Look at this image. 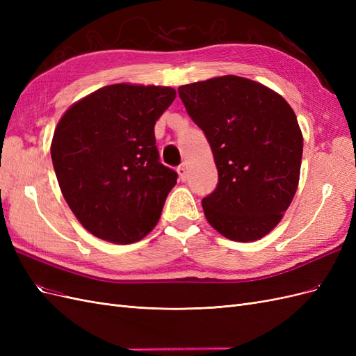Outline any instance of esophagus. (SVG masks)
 I'll use <instances>...</instances> for the list:
<instances>
[{
    "mask_svg": "<svg viewBox=\"0 0 356 356\" xmlns=\"http://www.w3.org/2000/svg\"><path fill=\"white\" fill-rule=\"evenodd\" d=\"M178 174H179V179L181 181H186L187 179V165L186 163H181L178 166Z\"/></svg>",
    "mask_w": 356,
    "mask_h": 356,
    "instance_id": "esophagus-1",
    "label": "esophagus"
}]
</instances>
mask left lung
<instances>
[{
	"label": "left lung",
	"instance_id": "left-lung-1",
	"mask_svg": "<svg viewBox=\"0 0 356 356\" xmlns=\"http://www.w3.org/2000/svg\"><path fill=\"white\" fill-rule=\"evenodd\" d=\"M178 93L218 169L217 188L202 200L204 217L230 241L261 239L298 187L303 135L293 108L279 93L238 75L179 86Z\"/></svg>",
	"mask_w": 356,
	"mask_h": 356
}]
</instances>
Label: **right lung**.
Instances as JSON below:
<instances>
[{
  "instance_id": "obj_1",
  "label": "right lung",
  "mask_w": 356,
  "mask_h": 356,
  "mask_svg": "<svg viewBox=\"0 0 356 356\" xmlns=\"http://www.w3.org/2000/svg\"><path fill=\"white\" fill-rule=\"evenodd\" d=\"M175 95L165 86L111 84L59 120L53 168L68 207L96 238L126 245L156 227L178 175L160 163L154 124Z\"/></svg>"
}]
</instances>
